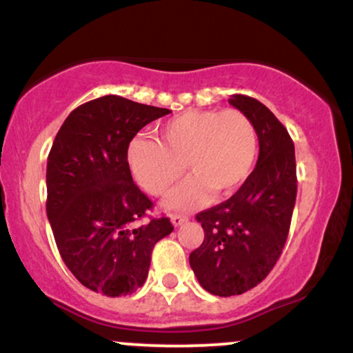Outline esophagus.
I'll use <instances>...</instances> for the list:
<instances>
[{
	"label": "esophagus",
	"instance_id": "esophagus-1",
	"mask_svg": "<svg viewBox=\"0 0 353 353\" xmlns=\"http://www.w3.org/2000/svg\"><path fill=\"white\" fill-rule=\"evenodd\" d=\"M188 216H184V214H172L171 216V222L174 228H179V225L184 224V222H188Z\"/></svg>",
	"mask_w": 353,
	"mask_h": 353
}]
</instances>
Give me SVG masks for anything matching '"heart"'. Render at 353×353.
<instances>
[{"label":"heart","mask_w":353,"mask_h":353,"mask_svg":"<svg viewBox=\"0 0 353 353\" xmlns=\"http://www.w3.org/2000/svg\"><path fill=\"white\" fill-rule=\"evenodd\" d=\"M259 137L249 116L239 109H190L159 128V141L137 136L129 143L132 176L152 196H163L181 179L184 164L192 174L164 201L171 210L192 209L241 188L254 171Z\"/></svg>","instance_id":"1"}]
</instances>
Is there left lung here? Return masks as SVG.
I'll return each mask as SVG.
<instances>
[{
  "mask_svg": "<svg viewBox=\"0 0 353 353\" xmlns=\"http://www.w3.org/2000/svg\"><path fill=\"white\" fill-rule=\"evenodd\" d=\"M229 104L252 121L259 159L241 189L196 216L204 242L189 255L197 281L219 297L244 294L269 275L289 234L295 196V149L281 121L261 101L232 94Z\"/></svg>",
  "mask_w": 353,
  "mask_h": 353,
  "instance_id": "obj_1",
  "label": "left lung"
}]
</instances>
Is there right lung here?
<instances>
[{
  "label": "right lung",
  "mask_w": 353,
  "mask_h": 353,
  "mask_svg": "<svg viewBox=\"0 0 353 353\" xmlns=\"http://www.w3.org/2000/svg\"><path fill=\"white\" fill-rule=\"evenodd\" d=\"M121 96L81 104L66 117L48 156L46 214L64 264L88 289L108 297L145 282L168 217L139 224L152 202L132 181L128 148L145 124L169 114Z\"/></svg>",
  "instance_id": "1"
}]
</instances>
